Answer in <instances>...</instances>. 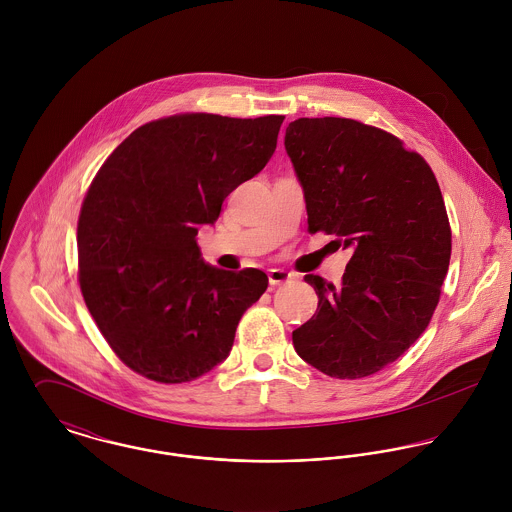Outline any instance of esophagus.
<instances>
[{"label": "esophagus", "mask_w": 512, "mask_h": 512, "mask_svg": "<svg viewBox=\"0 0 512 512\" xmlns=\"http://www.w3.org/2000/svg\"><path fill=\"white\" fill-rule=\"evenodd\" d=\"M293 276L286 270H280V268H274L268 272V282L270 286H282V284H288L292 280Z\"/></svg>", "instance_id": "obj_1"}]
</instances>
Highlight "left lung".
I'll use <instances>...</instances> for the list:
<instances>
[{"label": "left lung", "instance_id": "8db88e82", "mask_svg": "<svg viewBox=\"0 0 512 512\" xmlns=\"http://www.w3.org/2000/svg\"><path fill=\"white\" fill-rule=\"evenodd\" d=\"M286 151L303 189L309 232L351 248L343 282H305L315 315L293 331L295 353L335 378H365L426 331L451 256V228L426 159L374 126L299 118Z\"/></svg>", "mask_w": 512, "mask_h": 512}]
</instances>
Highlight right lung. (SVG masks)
<instances>
[{
	"label": "right lung",
	"instance_id": "1",
	"mask_svg": "<svg viewBox=\"0 0 512 512\" xmlns=\"http://www.w3.org/2000/svg\"><path fill=\"white\" fill-rule=\"evenodd\" d=\"M282 122L161 118L132 132L96 173L78 217V282L100 333L134 372L181 384L228 357L268 276L205 264L197 232L266 167Z\"/></svg>",
	"mask_w": 512,
	"mask_h": 512
}]
</instances>
